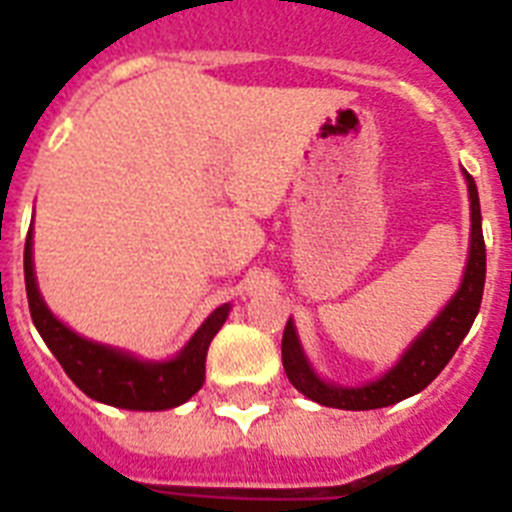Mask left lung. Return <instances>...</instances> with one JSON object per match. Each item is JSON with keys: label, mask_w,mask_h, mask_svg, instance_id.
<instances>
[{"label": "left lung", "mask_w": 512, "mask_h": 512, "mask_svg": "<svg viewBox=\"0 0 512 512\" xmlns=\"http://www.w3.org/2000/svg\"><path fill=\"white\" fill-rule=\"evenodd\" d=\"M469 187V210H472V235H469V259L464 269L461 287L451 297L449 305L438 312L428 328L410 343V348L402 354V359L392 366L390 372L382 374L377 382H369L364 387H341V384L323 382L312 372L310 361L300 346L297 330L292 318L287 320L282 336V364L289 382L312 402H320L325 408L341 410H377L395 405L410 395H418L433 379L441 374V369L456 354L459 343L472 328L477 318L479 305H482V292H485V269L487 253L485 238H482V212H479V194L472 176L464 171Z\"/></svg>", "instance_id": "1"}]
</instances>
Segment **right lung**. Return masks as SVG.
<instances>
[{"label":"right lung","instance_id":"add662e5","mask_svg":"<svg viewBox=\"0 0 512 512\" xmlns=\"http://www.w3.org/2000/svg\"><path fill=\"white\" fill-rule=\"evenodd\" d=\"M25 289L35 328L71 382L92 400L125 410H169L200 390L205 382L207 348L230 312L228 302L217 307L171 361H140L120 348L81 338L69 325H63L40 297L33 269V228L25 241Z\"/></svg>","mask_w":512,"mask_h":512}]
</instances>
